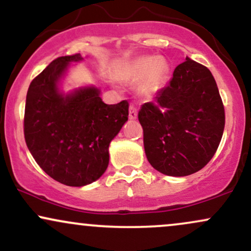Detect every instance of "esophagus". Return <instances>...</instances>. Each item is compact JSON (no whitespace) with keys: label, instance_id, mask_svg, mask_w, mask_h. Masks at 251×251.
I'll return each mask as SVG.
<instances>
[{"label":"esophagus","instance_id":"obj_1","mask_svg":"<svg viewBox=\"0 0 251 251\" xmlns=\"http://www.w3.org/2000/svg\"><path fill=\"white\" fill-rule=\"evenodd\" d=\"M137 117V108L135 104L129 105V119L135 120Z\"/></svg>","mask_w":251,"mask_h":251}]
</instances>
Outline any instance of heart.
I'll return each mask as SVG.
<instances>
[{
  "label": "heart",
  "mask_w": 251,
  "mask_h": 251,
  "mask_svg": "<svg viewBox=\"0 0 251 251\" xmlns=\"http://www.w3.org/2000/svg\"><path fill=\"white\" fill-rule=\"evenodd\" d=\"M166 70L167 66L163 60L144 56L125 64L117 73V77L126 83H134L142 79L140 91L143 95H150L157 90Z\"/></svg>",
  "instance_id": "heart-1"
}]
</instances>
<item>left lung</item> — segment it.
Returning a JSON list of instances; mask_svg holds the SVG:
<instances>
[{
    "label": "left lung",
    "instance_id": "1",
    "mask_svg": "<svg viewBox=\"0 0 251 251\" xmlns=\"http://www.w3.org/2000/svg\"><path fill=\"white\" fill-rule=\"evenodd\" d=\"M147 158L168 176H187L209 163L219 148L226 115L213 74L185 58L154 102L138 111Z\"/></svg>",
    "mask_w": 251,
    "mask_h": 251
}]
</instances>
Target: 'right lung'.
Returning a JSON list of instances; mask_svg holds the SVG:
<instances>
[{
  "label": "right lung",
  "mask_w": 251,
  "mask_h": 251,
  "mask_svg": "<svg viewBox=\"0 0 251 251\" xmlns=\"http://www.w3.org/2000/svg\"><path fill=\"white\" fill-rule=\"evenodd\" d=\"M81 54L61 56L31 81L23 131L36 163L55 181L82 187L103 175L109 144L128 121L129 103L105 104L96 88L72 95L58 93L57 81Z\"/></svg>",
  "instance_id": "1"
}]
</instances>
